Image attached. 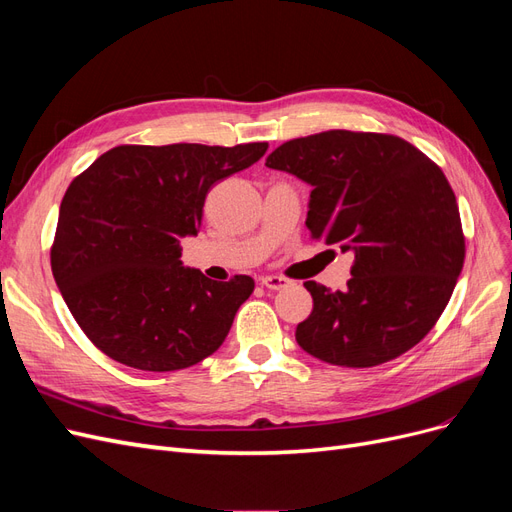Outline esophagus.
Segmentation results:
<instances>
[{"instance_id": "obj_1", "label": "esophagus", "mask_w": 512, "mask_h": 512, "mask_svg": "<svg viewBox=\"0 0 512 512\" xmlns=\"http://www.w3.org/2000/svg\"><path fill=\"white\" fill-rule=\"evenodd\" d=\"M260 284L269 288V290H282L286 286H290V282L286 280V277H280V275H265L260 277Z\"/></svg>"}]
</instances>
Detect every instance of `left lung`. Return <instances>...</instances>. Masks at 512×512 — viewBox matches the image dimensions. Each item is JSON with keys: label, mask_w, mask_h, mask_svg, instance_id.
Here are the masks:
<instances>
[{"label": "left lung", "mask_w": 512, "mask_h": 512, "mask_svg": "<svg viewBox=\"0 0 512 512\" xmlns=\"http://www.w3.org/2000/svg\"><path fill=\"white\" fill-rule=\"evenodd\" d=\"M267 166L312 185V239L354 254L348 288L305 282L314 309L297 342L316 359L374 367L433 329L466 256L442 170L399 136L329 130L277 147Z\"/></svg>", "instance_id": "left-lung-1"}]
</instances>
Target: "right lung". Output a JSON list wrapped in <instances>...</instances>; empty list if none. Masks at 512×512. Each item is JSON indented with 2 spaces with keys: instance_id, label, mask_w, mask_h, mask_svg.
Wrapping results in <instances>:
<instances>
[{
  "instance_id": "obj_1",
  "label": "right lung",
  "mask_w": 512,
  "mask_h": 512,
  "mask_svg": "<svg viewBox=\"0 0 512 512\" xmlns=\"http://www.w3.org/2000/svg\"><path fill=\"white\" fill-rule=\"evenodd\" d=\"M267 143L121 145L66 190L51 250L57 288L83 333L113 361L175 371L218 350L254 280L213 282L183 267L207 192L250 168Z\"/></svg>"
}]
</instances>
